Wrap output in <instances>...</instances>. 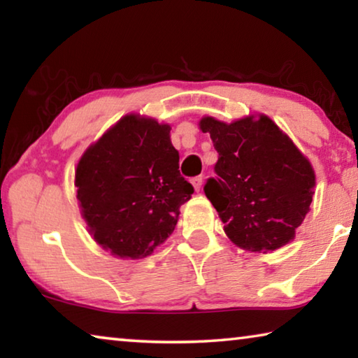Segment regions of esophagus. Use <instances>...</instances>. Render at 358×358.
I'll return each instance as SVG.
<instances>
[{
  "instance_id": "1",
  "label": "esophagus",
  "mask_w": 358,
  "mask_h": 358,
  "mask_svg": "<svg viewBox=\"0 0 358 358\" xmlns=\"http://www.w3.org/2000/svg\"><path fill=\"white\" fill-rule=\"evenodd\" d=\"M191 183H192L194 189H196V191L201 189V187H202V183H203V178H202V175H199V177H194V178H192V181H191Z\"/></svg>"
}]
</instances>
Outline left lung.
<instances>
[{
    "label": "left lung",
    "mask_w": 358,
    "mask_h": 358,
    "mask_svg": "<svg viewBox=\"0 0 358 358\" xmlns=\"http://www.w3.org/2000/svg\"><path fill=\"white\" fill-rule=\"evenodd\" d=\"M199 124L220 155L216 178H208L203 191L227 237L254 252L294 240L313 202L316 175L310 161L265 115L230 124L205 117Z\"/></svg>",
    "instance_id": "8db88e82"
}]
</instances>
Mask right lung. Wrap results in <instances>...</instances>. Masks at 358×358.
I'll return each mask as SVG.
<instances>
[{"label":"right lung","instance_id":"add662e5","mask_svg":"<svg viewBox=\"0 0 358 358\" xmlns=\"http://www.w3.org/2000/svg\"><path fill=\"white\" fill-rule=\"evenodd\" d=\"M171 126L126 115L80 157L77 201L96 243L118 257H147L178 222L194 187L178 171Z\"/></svg>","mask_w":358,"mask_h":358}]
</instances>
